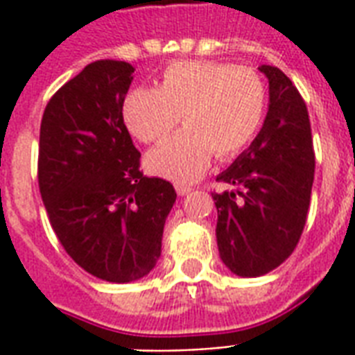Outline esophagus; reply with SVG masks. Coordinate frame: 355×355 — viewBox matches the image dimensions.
<instances>
[{
	"mask_svg": "<svg viewBox=\"0 0 355 355\" xmlns=\"http://www.w3.org/2000/svg\"><path fill=\"white\" fill-rule=\"evenodd\" d=\"M175 188H177L178 196H188L189 191L193 189V188H191V186H188V184H180V182H178L177 186H175Z\"/></svg>",
	"mask_w": 355,
	"mask_h": 355,
	"instance_id": "1",
	"label": "esophagus"
}]
</instances>
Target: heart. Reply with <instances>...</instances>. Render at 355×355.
I'll return each instance as SVG.
<instances>
[{"mask_svg": "<svg viewBox=\"0 0 355 355\" xmlns=\"http://www.w3.org/2000/svg\"><path fill=\"white\" fill-rule=\"evenodd\" d=\"M268 107L266 81L251 67L214 61H178L164 70L158 87H137L126 96L123 117L130 134L159 143L147 156L148 171L178 182L196 180L214 154L231 158L261 130Z\"/></svg>", "mask_w": 355, "mask_h": 355, "instance_id": "1", "label": "heart"}]
</instances>
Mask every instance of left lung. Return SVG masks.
<instances>
[{"mask_svg":"<svg viewBox=\"0 0 355 355\" xmlns=\"http://www.w3.org/2000/svg\"><path fill=\"white\" fill-rule=\"evenodd\" d=\"M270 81L266 121L251 147L216 178V238L221 261L240 277H259L292 255L304 232L315 180L307 105L283 70L262 64Z\"/></svg>","mask_w":355,"mask_h":355,"instance_id":"1","label":"left lung"}]
</instances>
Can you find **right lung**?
Wrapping results in <instances>:
<instances>
[{
	"label": "right lung",
	"instance_id": "obj_1",
	"mask_svg": "<svg viewBox=\"0 0 355 355\" xmlns=\"http://www.w3.org/2000/svg\"><path fill=\"white\" fill-rule=\"evenodd\" d=\"M134 67L102 59L67 81L46 105L39 189L48 220L72 261L98 279L147 275L177 191L139 171L141 154L123 119Z\"/></svg>",
	"mask_w": 355,
	"mask_h": 355
}]
</instances>
